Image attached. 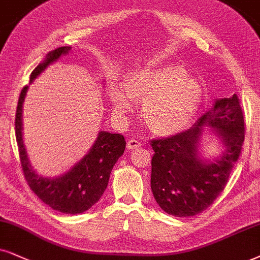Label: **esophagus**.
<instances>
[{"instance_id": "obj_1", "label": "esophagus", "mask_w": 260, "mask_h": 260, "mask_svg": "<svg viewBox=\"0 0 260 260\" xmlns=\"http://www.w3.org/2000/svg\"><path fill=\"white\" fill-rule=\"evenodd\" d=\"M141 146V143L139 140H136V139H131L127 141V149L128 150H134V149H138V147Z\"/></svg>"}]
</instances>
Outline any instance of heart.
I'll return each mask as SVG.
<instances>
[{"label": "heart", "mask_w": 260, "mask_h": 260, "mask_svg": "<svg viewBox=\"0 0 260 260\" xmlns=\"http://www.w3.org/2000/svg\"><path fill=\"white\" fill-rule=\"evenodd\" d=\"M110 98L120 115L132 111L134 100L144 102L143 116L150 129L160 136H173L193 119L202 88L185 68L169 63L134 72L127 79L126 88L114 85Z\"/></svg>", "instance_id": "b5f03b06"}]
</instances>
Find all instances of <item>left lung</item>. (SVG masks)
Masks as SVG:
<instances>
[{
  "label": "left lung",
  "instance_id": "8db88e82",
  "mask_svg": "<svg viewBox=\"0 0 260 260\" xmlns=\"http://www.w3.org/2000/svg\"><path fill=\"white\" fill-rule=\"evenodd\" d=\"M236 94L216 101L196 126L175 136L152 139L151 189L169 215L189 217L212 205L224 189L245 140V120ZM203 125L215 129L226 147L221 158L205 164L198 156Z\"/></svg>",
  "mask_w": 260,
  "mask_h": 260
}]
</instances>
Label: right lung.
<instances>
[{
    "label": "right lung",
    "instance_id": "add662e5",
    "mask_svg": "<svg viewBox=\"0 0 260 260\" xmlns=\"http://www.w3.org/2000/svg\"><path fill=\"white\" fill-rule=\"evenodd\" d=\"M71 50V47H61L48 52L45 60L39 63L29 75V83L35 80L49 64ZM28 86H24L19 96L15 115V137L22 173L29 188L35 194L56 211L77 215L86 211L96 204L106 190L115 163L122 156L126 141L122 134L100 132L91 150L85 154L70 172L56 179L41 177L29 166L22 143L21 110L22 102Z\"/></svg>",
    "mask_w": 260,
    "mask_h": 260
}]
</instances>
